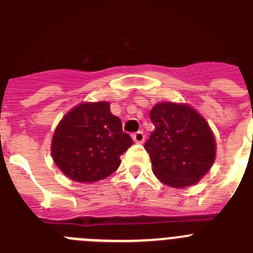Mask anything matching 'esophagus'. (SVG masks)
I'll use <instances>...</instances> for the list:
<instances>
[{"label": "esophagus", "instance_id": "obj_1", "mask_svg": "<svg viewBox=\"0 0 253 253\" xmlns=\"http://www.w3.org/2000/svg\"><path fill=\"white\" fill-rule=\"evenodd\" d=\"M144 139H146V135H144L143 131H137V133L133 134V140L135 143H143Z\"/></svg>", "mask_w": 253, "mask_h": 253}]
</instances>
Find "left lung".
<instances>
[{
	"mask_svg": "<svg viewBox=\"0 0 253 253\" xmlns=\"http://www.w3.org/2000/svg\"><path fill=\"white\" fill-rule=\"evenodd\" d=\"M154 130L144 144L156 177L182 189L200 181L215 160V139L209 124L193 107L160 102L151 110Z\"/></svg>",
	"mask_w": 253,
	"mask_h": 253,
	"instance_id": "8db88e82",
	"label": "left lung"
}]
</instances>
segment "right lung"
<instances>
[{
    "label": "right lung",
    "instance_id": "add662e5",
    "mask_svg": "<svg viewBox=\"0 0 253 253\" xmlns=\"http://www.w3.org/2000/svg\"><path fill=\"white\" fill-rule=\"evenodd\" d=\"M133 144L122 120L106 101L84 102L60 120L51 140V157L67 177L95 182L110 176Z\"/></svg>",
    "mask_w": 253,
    "mask_h": 253
}]
</instances>
